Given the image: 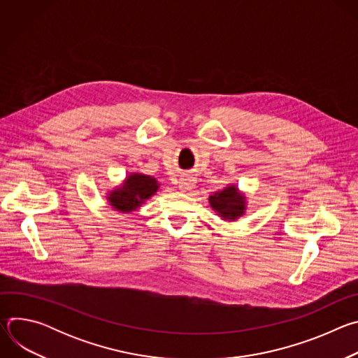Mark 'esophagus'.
I'll return each instance as SVG.
<instances>
[{
    "instance_id": "obj_1",
    "label": "esophagus",
    "mask_w": 358,
    "mask_h": 358,
    "mask_svg": "<svg viewBox=\"0 0 358 358\" xmlns=\"http://www.w3.org/2000/svg\"><path fill=\"white\" fill-rule=\"evenodd\" d=\"M178 187H180L181 191L185 192V191H189L194 187V182L189 178H181V181L178 182Z\"/></svg>"
}]
</instances>
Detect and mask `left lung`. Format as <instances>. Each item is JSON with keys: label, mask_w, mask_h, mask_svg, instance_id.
<instances>
[{"label": "left lung", "mask_w": 358, "mask_h": 358, "mask_svg": "<svg viewBox=\"0 0 358 358\" xmlns=\"http://www.w3.org/2000/svg\"><path fill=\"white\" fill-rule=\"evenodd\" d=\"M211 207L225 220H236L245 211V196L235 185L215 192L210 196Z\"/></svg>", "instance_id": "obj_1"}]
</instances>
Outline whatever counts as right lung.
<instances>
[{
    "instance_id": "add662e5",
    "label": "right lung",
    "mask_w": 358,
    "mask_h": 358,
    "mask_svg": "<svg viewBox=\"0 0 358 358\" xmlns=\"http://www.w3.org/2000/svg\"><path fill=\"white\" fill-rule=\"evenodd\" d=\"M159 182L156 178L144 174H131L123 182V185L115 191H112L108 196L112 207L122 213L134 211L137 207L155 195L159 189Z\"/></svg>"
}]
</instances>
